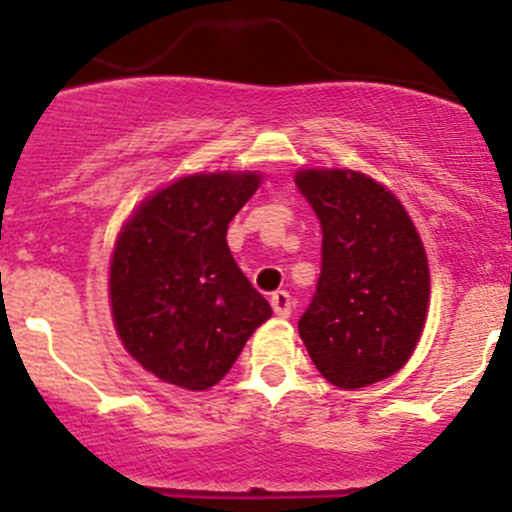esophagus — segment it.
I'll return each instance as SVG.
<instances>
[{
	"mask_svg": "<svg viewBox=\"0 0 512 512\" xmlns=\"http://www.w3.org/2000/svg\"><path fill=\"white\" fill-rule=\"evenodd\" d=\"M271 308H273V313L278 315V318H288V315H291V310H293L291 295H288L286 291H276L271 295Z\"/></svg>",
	"mask_w": 512,
	"mask_h": 512,
	"instance_id": "1",
	"label": "esophagus"
}]
</instances>
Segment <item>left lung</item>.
I'll return each instance as SVG.
<instances>
[{
  "label": "left lung",
  "mask_w": 512,
  "mask_h": 512,
  "mask_svg": "<svg viewBox=\"0 0 512 512\" xmlns=\"http://www.w3.org/2000/svg\"><path fill=\"white\" fill-rule=\"evenodd\" d=\"M295 184L323 229L318 286L298 320L310 360L342 389L392 377L412 357L429 305L412 219L360 172L305 170Z\"/></svg>",
  "instance_id": "obj_1"
}]
</instances>
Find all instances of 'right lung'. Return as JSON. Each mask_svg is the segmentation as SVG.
I'll list each match as a JSON object with an SVG mask.
<instances>
[{
    "label": "right lung",
    "instance_id": "obj_1",
    "mask_svg": "<svg viewBox=\"0 0 512 512\" xmlns=\"http://www.w3.org/2000/svg\"><path fill=\"white\" fill-rule=\"evenodd\" d=\"M258 175L177 179L125 224L110 263V305L125 350L162 382L214 387L271 305L241 273L226 229Z\"/></svg>",
    "mask_w": 512,
    "mask_h": 512
}]
</instances>
